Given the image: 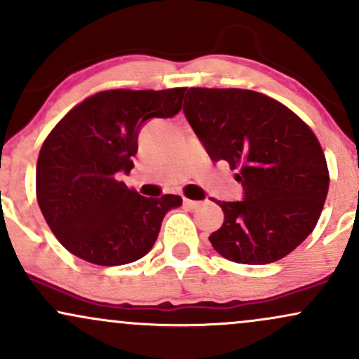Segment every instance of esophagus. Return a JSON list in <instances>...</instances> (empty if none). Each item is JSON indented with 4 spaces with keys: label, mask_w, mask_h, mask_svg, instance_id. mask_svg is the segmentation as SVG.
<instances>
[{
    "label": "esophagus",
    "mask_w": 359,
    "mask_h": 359,
    "mask_svg": "<svg viewBox=\"0 0 359 359\" xmlns=\"http://www.w3.org/2000/svg\"><path fill=\"white\" fill-rule=\"evenodd\" d=\"M184 205L187 209H197L203 205V201H191V199H184Z\"/></svg>",
    "instance_id": "1"
}]
</instances>
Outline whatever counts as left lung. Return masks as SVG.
Listing matches in <instances>:
<instances>
[{
	"instance_id": "1",
	"label": "left lung",
	"mask_w": 359,
	"mask_h": 359,
	"mask_svg": "<svg viewBox=\"0 0 359 359\" xmlns=\"http://www.w3.org/2000/svg\"><path fill=\"white\" fill-rule=\"evenodd\" d=\"M184 114L212 162L238 168L243 199L216 201L224 222L209 236L236 263L265 265L314 231L329 189L316 135L282 102L248 89H187Z\"/></svg>"
}]
</instances>
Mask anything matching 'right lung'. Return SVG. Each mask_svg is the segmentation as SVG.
<instances>
[{"label": "right lung", "mask_w": 359, "mask_h": 359, "mask_svg": "<svg viewBox=\"0 0 359 359\" xmlns=\"http://www.w3.org/2000/svg\"><path fill=\"white\" fill-rule=\"evenodd\" d=\"M185 88L94 94L57 123L40 148L36 201L65 250L101 266L137 262L155 245L180 196L143 197L119 180L133 168L138 135L151 118H172Z\"/></svg>", "instance_id": "right-lung-1"}]
</instances>
